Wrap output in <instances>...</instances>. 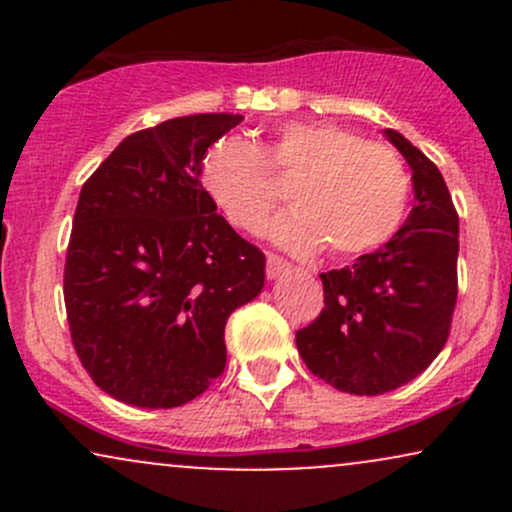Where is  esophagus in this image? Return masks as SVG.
Here are the masks:
<instances>
[{"instance_id": "esophagus-1", "label": "esophagus", "mask_w": 512, "mask_h": 512, "mask_svg": "<svg viewBox=\"0 0 512 512\" xmlns=\"http://www.w3.org/2000/svg\"><path fill=\"white\" fill-rule=\"evenodd\" d=\"M289 272V262L281 260L279 255H267V276L269 279H279Z\"/></svg>"}]
</instances>
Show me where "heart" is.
<instances>
[{
  "instance_id": "obj_1",
  "label": "heart",
  "mask_w": 512,
  "mask_h": 512,
  "mask_svg": "<svg viewBox=\"0 0 512 512\" xmlns=\"http://www.w3.org/2000/svg\"><path fill=\"white\" fill-rule=\"evenodd\" d=\"M267 173L296 175L291 209L269 238L298 257L322 248L339 260L368 255L407 219L411 178L397 151L334 122H289L257 149L240 137L216 139L199 163V185L233 228L257 233L276 202Z\"/></svg>"
}]
</instances>
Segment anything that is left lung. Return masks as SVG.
I'll return each instance as SVG.
<instances>
[{
    "label": "left lung",
    "mask_w": 512,
    "mask_h": 512,
    "mask_svg": "<svg viewBox=\"0 0 512 512\" xmlns=\"http://www.w3.org/2000/svg\"><path fill=\"white\" fill-rule=\"evenodd\" d=\"M385 137L407 158L414 209L383 248L320 274L325 308L296 332L317 378L349 395H383L431 366L457 303L460 219L443 175L395 129Z\"/></svg>",
    "instance_id": "1"
}]
</instances>
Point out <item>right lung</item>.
<instances>
[{
	"instance_id": "right-lung-1",
	"label": "right lung",
	"mask_w": 512,
	"mask_h": 512,
	"mask_svg": "<svg viewBox=\"0 0 512 512\" xmlns=\"http://www.w3.org/2000/svg\"><path fill=\"white\" fill-rule=\"evenodd\" d=\"M243 115L166 120L117 144L81 187L64 305L81 366L117 402L173 409L226 368V320L264 286V255L199 185Z\"/></svg>"
}]
</instances>
